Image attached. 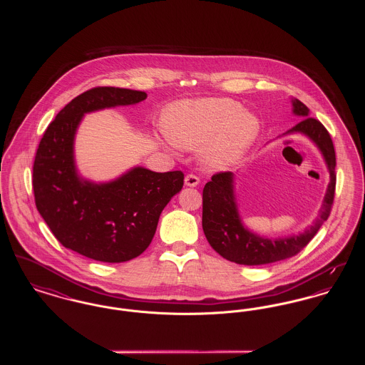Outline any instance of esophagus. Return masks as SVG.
Here are the masks:
<instances>
[{
	"mask_svg": "<svg viewBox=\"0 0 365 365\" xmlns=\"http://www.w3.org/2000/svg\"><path fill=\"white\" fill-rule=\"evenodd\" d=\"M200 183V178L197 175L189 174L185 178V185L189 187H195Z\"/></svg>",
	"mask_w": 365,
	"mask_h": 365,
	"instance_id": "obj_1",
	"label": "esophagus"
}]
</instances>
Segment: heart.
<instances>
[{
    "instance_id": "obj_1",
    "label": "heart",
    "mask_w": 365,
    "mask_h": 365,
    "mask_svg": "<svg viewBox=\"0 0 365 365\" xmlns=\"http://www.w3.org/2000/svg\"><path fill=\"white\" fill-rule=\"evenodd\" d=\"M171 143L187 149L207 145L204 158L213 167L237 163L256 139L260 123L230 98L179 101L167 112Z\"/></svg>"
}]
</instances>
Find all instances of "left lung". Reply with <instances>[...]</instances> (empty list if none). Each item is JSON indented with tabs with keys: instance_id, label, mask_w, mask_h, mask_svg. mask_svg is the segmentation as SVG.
Wrapping results in <instances>:
<instances>
[{
	"instance_id": "8db88e82",
	"label": "left lung",
	"mask_w": 365,
	"mask_h": 365,
	"mask_svg": "<svg viewBox=\"0 0 365 365\" xmlns=\"http://www.w3.org/2000/svg\"><path fill=\"white\" fill-rule=\"evenodd\" d=\"M293 112L304 118L289 133H302L312 139L323 153L330 171L331 182L319 219L305 232L284 238L268 240L246 230L241 223L235 204L232 174L217 173L202 191V228L209 245L226 260L243 265H262L286 260L298 255L329 219L335 197V150L326 127L309 116V109L299 100H293Z\"/></svg>"
}]
</instances>
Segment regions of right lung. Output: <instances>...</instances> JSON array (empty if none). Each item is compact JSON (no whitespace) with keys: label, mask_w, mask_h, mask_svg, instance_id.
<instances>
[{"label":"right lung","mask_w":365,"mask_h":365,"mask_svg":"<svg viewBox=\"0 0 365 365\" xmlns=\"http://www.w3.org/2000/svg\"><path fill=\"white\" fill-rule=\"evenodd\" d=\"M146 97L137 90L93 87L57 113L36 149V209L58 242L88 259L123 262L138 257L152 242L163 209L183 187L182 171L161 174L137 167L103 185L76 174L73 138L83 115Z\"/></svg>","instance_id":"obj_1"}]
</instances>
